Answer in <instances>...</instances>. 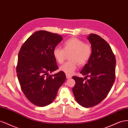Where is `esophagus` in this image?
Returning <instances> with one entry per match:
<instances>
[{
    "label": "esophagus",
    "instance_id": "1",
    "mask_svg": "<svg viewBox=\"0 0 128 128\" xmlns=\"http://www.w3.org/2000/svg\"><path fill=\"white\" fill-rule=\"evenodd\" d=\"M66 78L67 79H70V78H71L72 76H70V75H68V74H66Z\"/></svg>",
    "mask_w": 128,
    "mask_h": 128
}]
</instances>
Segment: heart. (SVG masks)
<instances>
[{
  "instance_id": "b5f03b06",
  "label": "heart",
  "mask_w": 128,
  "mask_h": 128,
  "mask_svg": "<svg viewBox=\"0 0 128 128\" xmlns=\"http://www.w3.org/2000/svg\"><path fill=\"white\" fill-rule=\"evenodd\" d=\"M92 53L89 44H84L83 41L76 38H70L62 44V49L56 47L52 51L53 56L57 63H62L66 55H68L69 61L60 66V70L68 75H71L78 68V63L84 65L87 63Z\"/></svg>"
}]
</instances>
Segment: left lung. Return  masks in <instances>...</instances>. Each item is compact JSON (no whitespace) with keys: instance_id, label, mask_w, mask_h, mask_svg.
Segmentation results:
<instances>
[{"instance_id":"8db88e82","label":"left lung","mask_w":128,"mask_h":128,"mask_svg":"<svg viewBox=\"0 0 128 128\" xmlns=\"http://www.w3.org/2000/svg\"><path fill=\"white\" fill-rule=\"evenodd\" d=\"M91 44V57L80 73L90 78L72 77L76 84L72 88L78 103L84 108H92L104 100L115 81L116 60L108 44L96 34L87 36ZM86 81H85V80Z\"/></svg>"}]
</instances>
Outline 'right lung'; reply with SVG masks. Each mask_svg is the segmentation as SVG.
<instances>
[{
	"label": "right lung",
	"instance_id": "1",
	"mask_svg": "<svg viewBox=\"0 0 128 128\" xmlns=\"http://www.w3.org/2000/svg\"><path fill=\"white\" fill-rule=\"evenodd\" d=\"M62 40L60 35L40 30L32 34L20 49L18 78L24 94L36 106L51 104L66 80L62 71L49 74L58 68L52 51Z\"/></svg>",
	"mask_w": 128,
	"mask_h": 128
}]
</instances>
